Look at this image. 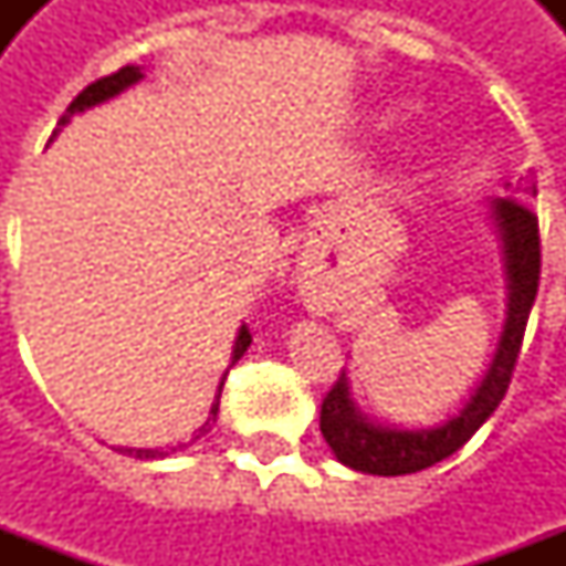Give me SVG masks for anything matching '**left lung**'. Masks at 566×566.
I'll return each instance as SVG.
<instances>
[{"label":"left lung","instance_id":"1","mask_svg":"<svg viewBox=\"0 0 566 566\" xmlns=\"http://www.w3.org/2000/svg\"><path fill=\"white\" fill-rule=\"evenodd\" d=\"M531 197H536L534 175H524L518 178V185L512 187V197H497L488 202V218L494 223L500 254H503L506 318H503V333H500L494 357L482 381L470 394V400L454 416L433 427L406 430L397 424H381L360 412L343 369L321 403V433L336 454V461L357 473H418L454 454L494 416V409L510 388L512 369L522 352L527 315L534 308L536 287H539V223L527 206Z\"/></svg>","mask_w":566,"mask_h":566}]
</instances>
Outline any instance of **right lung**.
<instances>
[{"mask_svg":"<svg viewBox=\"0 0 566 566\" xmlns=\"http://www.w3.org/2000/svg\"><path fill=\"white\" fill-rule=\"evenodd\" d=\"M142 78H145V75H142L139 66H124V69H117L115 75H108V78L93 81V84H87V87H84V91H81L78 96H75V99H72V105H69V108H66V115L60 117V124H56V129L66 127L69 120H72V115H81V112H87V108H93V105L115 99L117 93H124V91H127V87H133V84H139ZM56 129H54V136H56ZM248 345H251V333H248V327H245V324H242V327H239V333H235L233 357H230V367H233L239 357L245 355ZM223 379H227V376H223ZM223 379H221V385H218V394H214V403H211L209 418H206V424L199 427L197 433H193V439L206 437V433H209V430H211V424L218 421V406H221ZM193 439H190V442H193ZM181 449H187L185 442H181V446H175V449H117V451H124V454H133V458H139V461H157V458H166V454H172V451H181Z\"/></svg>","mask_w":566,"mask_h":566,"instance_id":"1","label":"right lung"}]
</instances>
